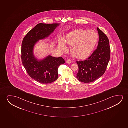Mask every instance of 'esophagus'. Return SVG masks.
<instances>
[{
  "instance_id": "obj_1",
  "label": "esophagus",
  "mask_w": 128,
  "mask_h": 128,
  "mask_svg": "<svg viewBox=\"0 0 128 128\" xmlns=\"http://www.w3.org/2000/svg\"><path fill=\"white\" fill-rule=\"evenodd\" d=\"M66 63L70 64V63H71V60H70V59L67 60H66Z\"/></svg>"
}]
</instances>
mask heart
<instances>
[{"mask_svg": "<svg viewBox=\"0 0 128 128\" xmlns=\"http://www.w3.org/2000/svg\"><path fill=\"white\" fill-rule=\"evenodd\" d=\"M98 40V34L94 30L76 29L67 34L65 40L62 37H58V46L62 51H66V43L71 46L70 52L74 57L84 59L91 54Z\"/></svg>", "mask_w": 128, "mask_h": 128, "instance_id": "heart-1", "label": "heart"}]
</instances>
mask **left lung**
I'll return each instance as SVG.
<instances>
[{"mask_svg": "<svg viewBox=\"0 0 128 128\" xmlns=\"http://www.w3.org/2000/svg\"><path fill=\"white\" fill-rule=\"evenodd\" d=\"M99 35L98 47L89 58L76 61L79 70L77 79L82 82L89 83L101 77L105 72L110 58L109 40L105 34L97 28Z\"/></svg>", "mask_w": 128, "mask_h": 128, "instance_id": "1", "label": "left lung"}]
</instances>
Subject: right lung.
<instances>
[{
	"mask_svg": "<svg viewBox=\"0 0 128 128\" xmlns=\"http://www.w3.org/2000/svg\"><path fill=\"white\" fill-rule=\"evenodd\" d=\"M60 24L39 23L26 34L21 46L22 63L30 77L42 84H49L58 78V69L65 63L62 57L48 56L39 60L34 54L35 44L39 40L46 38L53 32Z\"/></svg>",
	"mask_w": 128,
	"mask_h": 128,
	"instance_id": "add662e5",
	"label": "right lung"
}]
</instances>
